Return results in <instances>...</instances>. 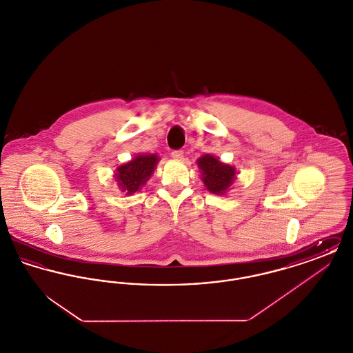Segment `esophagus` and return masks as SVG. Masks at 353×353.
I'll use <instances>...</instances> for the list:
<instances>
[{
	"instance_id": "esophagus-1",
	"label": "esophagus",
	"mask_w": 353,
	"mask_h": 353,
	"mask_svg": "<svg viewBox=\"0 0 353 353\" xmlns=\"http://www.w3.org/2000/svg\"><path fill=\"white\" fill-rule=\"evenodd\" d=\"M172 157H173L174 160H183V159H184V151H181V150L173 151L172 152Z\"/></svg>"
}]
</instances>
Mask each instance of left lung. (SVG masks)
Masks as SVG:
<instances>
[{
  "label": "left lung",
  "mask_w": 353,
  "mask_h": 353,
  "mask_svg": "<svg viewBox=\"0 0 353 353\" xmlns=\"http://www.w3.org/2000/svg\"><path fill=\"white\" fill-rule=\"evenodd\" d=\"M201 180L210 193L225 194L235 180V168L221 163L213 154H203L197 160Z\"/></svg>",
  "instance_id": "1"
}]
</instances>
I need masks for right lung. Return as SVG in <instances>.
Listing matches in <instances>:
<instances>
[{"label": "right lung", "mask_w": 353, "mask_h": 353, "mask_svg": "<svg viewBox=\"0 0 353 353\" xmlns=\"http://www.w3.org/2000/svg\"><path fill=\"white\" fill-rule=\"evenodd\" d=\"M159 163L157 154H137L134 159L117 169L115 180L125 194L132 196L150 180Z\"/></svg>", "instance_id": "right-lung-1"}]
</instances>
